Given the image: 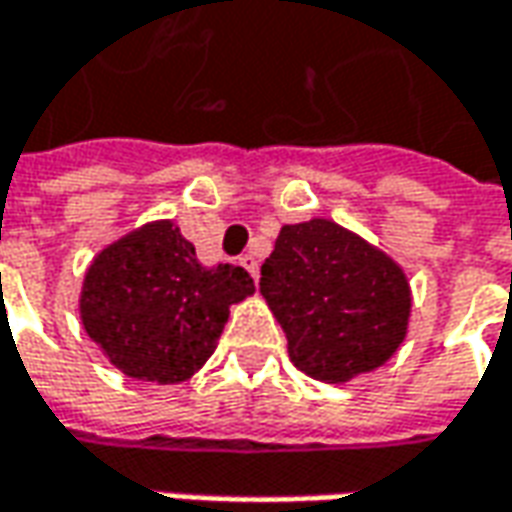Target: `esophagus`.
<instances>
[{"label": "esophagus", "mask_w": 512, "mask_h": 512, "mask_svg": "<svg viewBox=\"0 0 512 512\" xmlns=\"http://www.w3.org/2000/svg\"><path fill=\"white\" fill-rule=\"evenodd\" d=\"M239 265L245 267V270L250 273V276H253V279H259V262H256V256H250V253L239 256Z\"/></svg>", "instance_id": "esophagus-1"}]
</instances>
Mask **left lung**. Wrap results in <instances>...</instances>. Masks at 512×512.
<instances>
[{
	"instance_id": "obj_1",
	"label": "left lung",
	"mask_w": 512,
	"mask_h": 512,
	"mask_svg": "<svg viewBox=\"0 0 512 512\" xmlns=\"http://www.w3.org/2000/svg\"><path fill=\"white\" fill-rule=\"evenodd\" d=\"M259 290L285 330L290 362L319 382L382 367L407 336L404 270L330 219L282 227Z\"/></svg>"
}]
</instances>
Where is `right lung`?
Returning a JSON list of instances; mask_svg holds the SVG:
<instances>
[{
  "label": "right lung",
  "mask_w": 512,
  "mask_h": 512,
  "mask_svg": "<svg viewBox=\"0 0 512 512\" xmlns=\"http://www.w3.org/2000/svg\"><path fill=\"white\" fill-rule=\"evenodd\" d=\"M245 267H205L173 222L108 245L88 267L79 313L110 364L139 382H187L213 356L230 305L253 293Z\"/></svg>",
  "instance_id": "add662e5"
}]
</instances>
